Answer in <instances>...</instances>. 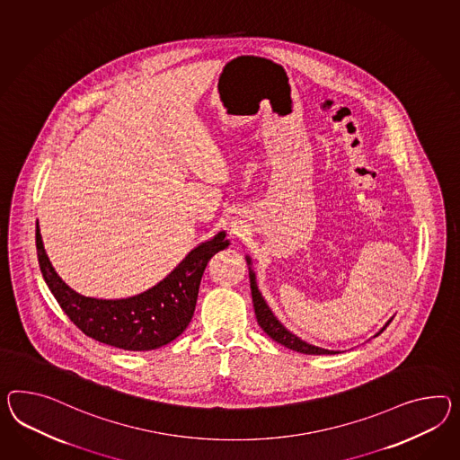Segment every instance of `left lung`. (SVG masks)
Masks as SVG:
<instances>
[{
	"mask_svg": "<svg viewBox=\"0 0 460 460\" xmlns=\"http://www.w3.org/2000/svg\"><path fill=\"white\" fill-rule=\"evenodd\" d=\"M247 263L248 265H252L250 257H247ZM248 270H250L248 271V275H250V288H252V298H253V308H255L257 322H259L261 330H263L270 339H273L277 343H282L283 347H287V349H290V350L300 352V354H337L335 350H327V349H320V347H315V345H310V343H306V341H302V339H298L292 332H288V330L285 329L282 323L277 320V317L271 314V310L269 308V305H267V302L263 300V296L260 294L259 287H257V282H255V273H253V270H252L250 267H248ZM390 322H392V318L387 322V325H389ZM387 325H385V327H387ZM385 327L380 330V332H384Z\"/></svg>",
	"mask_w": 460,
	"mask_h": 460,
	"instance_id": "obj_1",
	"label": "left lung"
}]
</instances>
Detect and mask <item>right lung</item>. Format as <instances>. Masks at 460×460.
<instances>
[{
	"instance_id": "obj_1",
	"label": "right lung",
	"mask_w": 460,
	"mask_h": 460,
	"mask_svg": "<svg viewBox=\"0 0 460 460\" xmlns=\"http://www.w3.org/2000/svg\"><path fill=\"white\" fill-rule=\"evenodd\" d=\"M228 247L225 232L193 248L177 269L150 290L128 298L103 300L76 294L51 267L36 228L38 263L63 312L84 335L106 345L143 352L175 341L193 317L201 275L208 260Z\"/></svg>"
}]
</instances>
